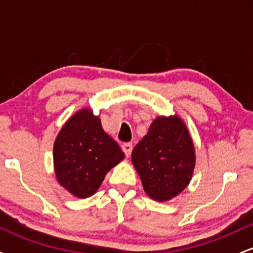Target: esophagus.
Returning <instances> with one entry per match:
<instances>
[{
	"instance_id": "esophagus-1",
	"label": "esophagus",
	"mask_w": 253,
	"mask_h": 253,
	"mask_svg": "<svg viewBox=\"0 0 253 253\" xmlns=\"http://www.w3.org/2000/svg\"><path fill=\"white\" fill-rule=\"evenodd\" d=\"M123 151L125 152V155L126 157H129L130 156V152H132V149H133V145L132 143H125L123 144Z\"/></svg>"
}]
</instances>
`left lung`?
<instances>
[{
	"instance_id": "1",
	"label": "left lung",
	"mask_w": 253,
	"mask_h": 253,
	"mask_svg": "<svg viewBox=\"0 0 253 253\" xmlns=\"http://www.w3.org/2000/svg\"><path fill=\"white\" fill-rule=\"evenodd\" d=\"M132 163L151 199L168 201L184 190L195 168V149L182 119H155L135 145Z\"/></svg>"
}]
</instances>
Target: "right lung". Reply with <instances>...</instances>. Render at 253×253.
<instances>
[{
    "mask_svg": "<svg viewBox=\"0 0 253 253\" xmlns=\"http://www.w3.org/2000/svg\"><path fill=\"white\" fill-rule=\"evenodd\" d=\"M125 153L104 132L98 117L83 108L66 121L53 145L57 181L80 199L91 196Z\"/></svg>",
    "mask_w": 253,
    "mask_h": 253,
    "instance_id": "1",
    "label": "right lung"
}]
</instances>
